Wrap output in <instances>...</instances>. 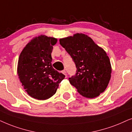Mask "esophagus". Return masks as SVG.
<instances>
[{
    "mask_svg": "<svg viewBox=\"0 0 132 132\" xmlns=\"http://www.w3.org/2000/svg\"><path fill=\"white\" fill-rule=\"evenodd\" d=\"M62 73L65 75V77L66 78V77H67V74H66V71H65V70H63V71H62Z\"/></svg>",
    "mask_w": 132,
    "mask_h": 132,
    "instance_id": "34e87169",
    "label": "esophagus"
}]
</instances>
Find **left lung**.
<instances>
[{"label": "left lung", "instance_id": "8db88e82", "mask_svg": "<svg viewBox=\"0 0 132 132\" xmlns=\"http://www.w3.org/2000/svg\"><path fill=\"white\" fill-rule=\"evenodd\" d=\"M60 44L71 56L77 68L69 82L80 95L97 97L104 92L111 78L110 59L103 48L82 33L60 38Z\"/></svg>", "mask_w": 132, "mask_h": 132}]
</instances>
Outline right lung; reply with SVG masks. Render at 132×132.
<instances>
[{
    "label": "right lung",
    "instance_id": "obj_1",
    "mask_svg": "<svg viewBox=\"0 0 132 132\" xmlns=\"http://www.w3.org/2000/svg\"><path fill=\"white\" fill-rule=\"evenodd\" d=\"M57 38L40 35L35 37L23 49L19 57L17 74L27 94L45 100L57 92L64 75L52 66L51 53Z\"/></svg>",
    "mask_w": 132,
    "mask_h": 132
}]
</instances>
